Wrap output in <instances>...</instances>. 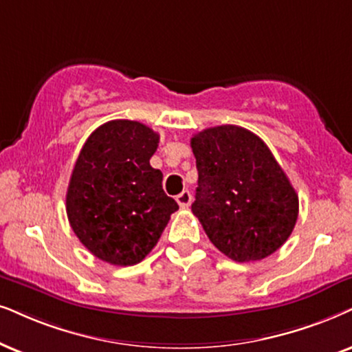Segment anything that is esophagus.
<instances>
[{
	"mask_svg": "<svg viewBox=\"0 0 352 352\" xmlns=\"http://www.w3.org/2000/svg\"><path fill=\"white\" fill-rule=\"evenodd\" d=\"M177 203H179L180 208H188L191 203V193L188 190H184L182 193L177 197Z\"/></svg>",
	"mask_w": 352,
	"mask_h": 352,
	"instance_id": "34e87169",
	"label": "esophagus"
}]
</instances>
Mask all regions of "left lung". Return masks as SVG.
<instances>
[{
	"label": "left lung",
	"mask_w": 352,
	"mask_h": 352,
	"mask_svg": "<svg viewBox=\"0 0 352 352\" xmlns=\"http://www.w3.org/2000/svg\"><path fill=\"white\" fill-rule=\"evenodd\" d=\"M190 144L198 168L191 211L217 250L239 263L278 250L296 226L299 197L263 140L221 124Z\"/></svg>",
	"instance_id": "left-lung-1"
}]
</instances>
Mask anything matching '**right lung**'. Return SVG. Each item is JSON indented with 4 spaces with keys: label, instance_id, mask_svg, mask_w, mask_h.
<instances>
[{
    "label": "right lung",
    "instance_id": "1",
    "mask_svg": "<svg viewBox=\"0 0 352 352\" xmlns=\"http://www.w3.org/2000/svg\"><path fill=\"white\" fill-rule=\"evenodd\" d=\"M159 135L131 120H112L84 143L66 191V214L92 255L117 266L144 260L161 239L175 199L149 159Z\"/></svg>",
    "mask_w": 352,
    "mask_h": 352
}]
</instances>
